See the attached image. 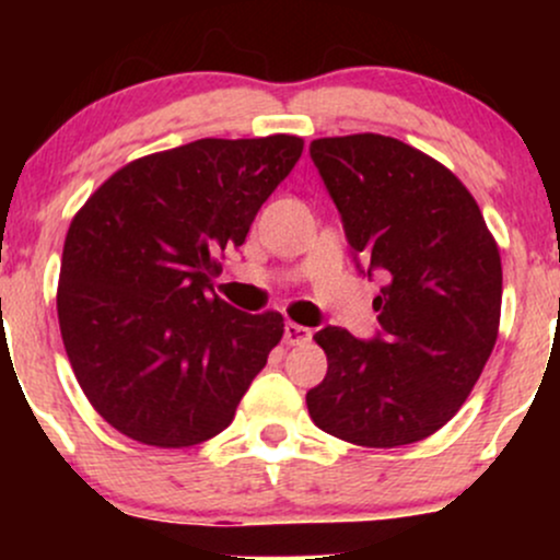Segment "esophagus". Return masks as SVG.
Masks as SVG:
<instances>
[{
    "mask_svg": "<svg viewBox=\"0 0 560 560\" xmlns=\"http://www.w3.org/2000/svg\"><path fill=\"white\" fill-rule=\"evenodd\" d=\"M311 337H313V331L307 329V326L292 324V320L284 326V342L287 345H305V342H311Z\"/></svg>",
    "mask_w": 560,
    "mask_h": 560,
    "instance_id": "34e87169",
    "label": "esophagus"
}]
</instances>
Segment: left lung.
<instances>
[{
  "label": "left lung",
  "mask_w": 560,
  "mask_h": 560,
  "mask_svg": "<svg viewBox=\"0 0 560 560\" xmlns=\"http://www.w3.org/2000/svg\"><path fill=\"white\" fill-rule=\"evenodd\" d=\"M363 276L378 273L374 339L339 326L305 395L318 429L363 447H400L458 413L500 326L503 268L477 199L445 165L382 133L311 141ZM364 262L361 264L360 260Z\"/></svg>",
  "instance_id": "left-lung-1"
}]
</instances>
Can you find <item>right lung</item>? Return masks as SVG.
Masks as SVG:
<instances>
[{
    "instance_id": "right-lung-1",
    "label": "right lung",
    "mask_w": 560,
    "mask_h": 560,
    "mask_svg": "<svg viewBox=\"0 0 560 560\" xmlns=\"http://www.w3.org/2000/svg\"><path fill=\"white\" fill-rule=\"evenodd\" d=\"M302 155V139H197L113 173L70 223L57 318L83 395L131 440L221 434L284 334L213 294L218 255Z\"/></svg>"
}]
</instances>
